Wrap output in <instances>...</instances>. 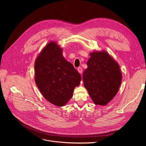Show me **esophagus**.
Here are the masks:
<instances>
[{
    "label": "esophagus",
    "instance_id": "esophagus-1",
    "mask_svg": "<svg viewBox=\"0 0 146 146\" xmlns=\"http://www.w3.org/2000/svg\"><path fill=\"white\" fill-rule=\"evenodd\" d=\"M78 71L79 72V73L82 74V72H83V68L82 67H78Z\"/></svg>",
    "mask_w": 146,
    "mask_h": 146
}]
</instances>
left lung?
Returning <instances> with one entry per match:
<instances>
[{
  "label": "left lung",
  "mask_w": 146,
  "mask_h": 146,
  "mask_svg": "<svg viewBox=\"0 0 146 146\" xmlns=\"http://www.w3.org/2000/svg\"><path fill=\"white\" fill-rule=\"evenodd\" d=\"M84 71V86L96 105H105L116 95L122 80L118 64L106 51L92 52Z\"/></svg>",
  "instance_id": "obj_1"
}]
</instances>
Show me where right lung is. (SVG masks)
Listing matches in <instances>:
<instances>
[{
    "instance_id": "right-lung-1",
    "label": "right lung",
    "mask_w": 146,
    "mask_h": 146,
    "mask_svg": "<svg viewBox=\"0 0 146 146\" xmlns=\"http://www.w3.org/2000/svg\"><path fill=\"white\" fill-rule=\"evenodd\" d=\"M35 80L42 95L50 103L64 105L79 86L81 76L72 64L63 56L62 49L54 42L45 46L37 57Z\"/></svg>"
}]
</instances>
